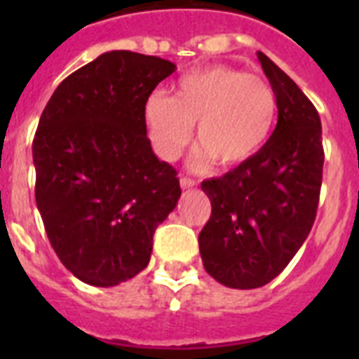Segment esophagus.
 Returning a JSON list of instances; mask_svg holds the SVG:
<instances>
[{
	"instance_id": "esophagus-1",
	"label": "esophagus",
	"mask_w": 359,
	"mask_h": 359,
	"mask_svg": "<svg viewBox=\"0 0 359 359\" xmlns=\"http://www.w3.org/2000/svg\"><path fill=\"white\" fill-rule=\"evenodd\" d=\"M196 184V180L190 179V177H182V179H180V188H182V190H190V188H194Z\"/></svg>"
}]
</instances>
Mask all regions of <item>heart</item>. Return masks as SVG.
Returning <instances> with one entry per match:
<instances>
[{
	"label": "heart",
	"mask_w": 359,
	"mask_h": 359,
	"mask_svg": "<svg viewBox=\"0 0 359 359\" xmlns=\"http://www.w3.org/2000/svg\"><path fill=\"white\" fill-rule=\"evenodd\" d=\"M276 115L278 97L268 81L224 65L186 72L173 97L152 93L143 108L152 145L169 162L188 147L197 124V169L214 160L224 168L253 160L270 140Z\"/></svg>",
	"instance_id": "b5f03b06"
}]
</instances>
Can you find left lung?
Masks as SVG:
<instances>
[{"label": "left lung", "instance_id": "1", "mask_svg": "<svg viewBox=\"0 0 359 359\" xmlns=\"http://www.w3.org/2000/svg\"><path fill=\"white\" fill-rule=\"evenodd\" d=\"M257 57L278 97V124L253 160L201 184L212 205L199 233L203 266L231 289H257L283 272L311 231L323 184L318 111L278 65Z\"/></svg>", "mask_w": 359, "mask_h": 359}]
</instances>
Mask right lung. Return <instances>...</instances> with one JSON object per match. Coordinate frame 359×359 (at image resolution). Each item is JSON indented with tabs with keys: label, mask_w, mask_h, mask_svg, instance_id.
Wrapping results in <instances>:
<instances>
[{
	"label": "right lung",
	"mask_w": 359,
	"mask_h": 359,
	"mask_svg": "<svg viewBox=\"0 0 359 359\" xmlns=\"http://www.w3.org/2000/svg\"><path fill=\"white\" fill-rule=\"evenodd\" d=\"M168 59L114 50L65 78L33 140L36 208L59 261L95 287L147 268L152 235L177 207L180 184L160 162L143 117Z\"/></svg>",
	"instance_id": "right-lung-1"
}]
</instances>
